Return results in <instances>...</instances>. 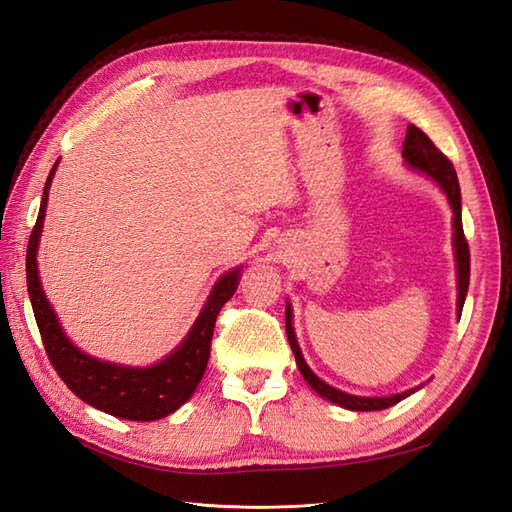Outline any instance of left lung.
I'll list each match as a JSON object with an SVG mask.
<instances>
[{
    "label": "left lung",
    "mask_w": 512,
    "mask_h": 512,
    "mask_svg": "<svg viewBox=\"0 0 512 512\" xmlns=\"http://www.w3.org/2000/svg\"><path fill=\"white\" fill-rule=\"evenodd\" d=\"M401 156L406 158V162L418 170H423L431 179H436L440 183V188L446 192L448 196V203L453 207V226H455V256H457V277H459V301H457V309L461 314L463 309V301H466V294H468V284H470V247H468V239L463 235V224H461V192H459V181H457V173H455V166L453 162L448 160L444 153L433 145L431 138L421 130L416 128L414 123H410L408 130H406V141H404V149H401ZM286 335H288V342L290 348L294 352V359H297V367L303 374V378L307 380V384L312 386V389L322 395L324 399L333 401V404L342 406L346 410H356V412H369V410H384L389 406L399 404L401 399H406L408 395H412L414 391L421 389V386H416V389L404 391L399 395L393 397H356V395H348L333 389L327 382H322L312 369L307 367L301 348L297 344V337H294V329H292V314H290V305L286 307Z\"/></svg>",
    "instance_id": "1"
}]
</instances>
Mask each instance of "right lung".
Segmentation results:
<instances>
[{"mask_svg": "<svg viewBox=\"0 0 512 512\" xmlns=\"http://www.w3.org/2000/svg\"><path fill=\"white\" fill-rule=\"evenodd\" d=\"M57 162L53 164L49 179H46L44 185L38 220L27 243L25 267L29 301H32L34 307V316L46 356H49L59 378L85 404L119 418H128V421H156V418L175 412L196 391L209 363L215 318H218L220 309L239 286V269L226 273L215 284L205 309L200 312L188 337L183 339V344L173 354H168L158 365L141 369L91 359V356L76 350L68 342L64 331H61L53 309L42 292L36 267V247Z\"/></svg>", "mask_w": 512, "mask_h": 512, "instance_id": "1", "label": "right lung"}]
</instances>
